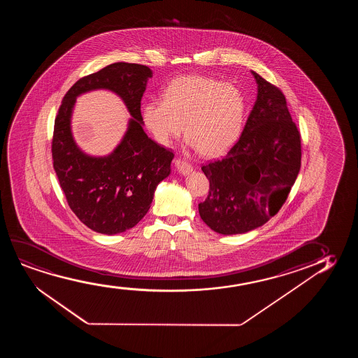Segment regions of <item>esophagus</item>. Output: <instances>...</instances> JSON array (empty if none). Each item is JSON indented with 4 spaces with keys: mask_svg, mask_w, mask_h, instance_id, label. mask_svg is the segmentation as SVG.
<instances>
[{
    "mask_svg": "<svg viewBox=\"0 0 358 358\" xmlns=\"http://www.w3.org/2000/svg\"><path fill=\"white\" fill-rule=\"evenodd\" d=\"M175 166H176L177 170L183 173V175H187V173H189V172L193 171V166H192L189 162H186V160H183L181 157H178L175 160Z\"/></svg>",
    "mask_w": 358,
    "mask_h": 358,
    "instance_id": "34e87169",
    "label": "esophagus"
}]
</instances>
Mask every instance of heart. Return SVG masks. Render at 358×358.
Here are the masks:
<instances>
[{"label": "heart", "mask_w": 358, "mask_h": 358, "mask_svg": "<svg viewBox=\"0 0 358 358\" xmlns=\"http://www.w3.org/2000/svg\"><path fill=\"white\" fill-rule=\"evenodd\" d=\"M247 100L240 88L217 79L189 74L172 79L162 100L143 105L144 127L167 145L182 131L204 157H219L235 145L243 131Z\"/></svg>", "instance_id": "1"}]
</instances>
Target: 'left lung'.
I'll use <instances>...</instances> for the list:
<instances>
[{
	"label": "left lung",
	"mask_w": 358,
	"mask_h": 358,
	"mask_svg": "<svg viewBox=\"0 0 358 358\" xmlns=\"http://www.w3.org/2000/svg\"><path fill=\"white\" fill-rule=\"evenodd\" d=\"M252 74L258 95L238 142L224 159L201 166L210 188L199 215L221 235L264 225L284 206L301 169V134L284 94Z\"/></svg>",
	"instance_id": "left-lung-1"
}]
</instances>
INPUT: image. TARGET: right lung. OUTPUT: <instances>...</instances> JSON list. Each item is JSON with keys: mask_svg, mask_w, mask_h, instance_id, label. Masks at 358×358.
Masks as SVG:
<instances>
[{"mask_svg": "<svg viewBox=\"0 0 358 358\" xmlns=\"http://www.w3.org/2000/svg\"><path fill=\"white\" fill-rule=\"evenodd\" d=\"M152 69L116 62L79 79L62 100L55 118L52 160L69 208L89 229L116 235L132 229L147 214L154 192L171 172L175 154L148 137L141 101ZM108 88L123 99L133 118L117 149L106 157H90L73 142L70 117L80 93Z\"/></svg>", "mask_w": 358, "mask_h": 358, "instance_id": "obj_1", "label": "right lung"}]
</instances>
